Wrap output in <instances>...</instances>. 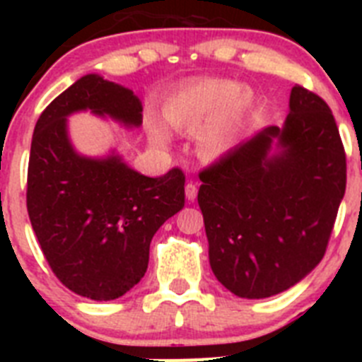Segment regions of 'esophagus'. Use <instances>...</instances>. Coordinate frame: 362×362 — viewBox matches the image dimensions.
Masks as SVG:
<instances>
[{"instance_id":"obj_1","label":"esophagus","mask_w":362,"mask_h":362,"mask_svg":"<svg viewBox=\"0 0 362 362\" xmlns=\"http://www.w3.org/2000/svg\"><path fill=\"white\" fill-rule=\"evenodd\" d=\"M185 194H187V199L188 201H194L197 197V185L196 183H187V187H185Z\"/></svg>"}]
</instances>
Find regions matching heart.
<instances>
[{"mask_svg": "<svg viewBox=\"0 0 362 362\" xmlns=\"http://www.w3.org/2000/svg\"><path fill=\"white\" fill-rule=\"evenodd\" d=\"M250 99L238 83L228 79H197L183 85L166 98L163 117L172 129L197 132V152L204 159H217L228 152L245 124ZM156 143H166V132L158 123L148 124Z\"/></svg>", "mask_w": 362, "mask_h": 362, "instance_id": "obj_1", "label": "heart"}]
</instances>
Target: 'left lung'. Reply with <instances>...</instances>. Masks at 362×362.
<instances>
[{
    "instance_id": "obj_1",
    "label": "left lung",
    "mask_w": 362,
    "mask_h": 362,
    "mask_svg": "<svg viewBox=\"0 0 362 362\" xmlns=\"http://www.w3.org/2000/svg\"><path fill=\"white\" fill-rule=\"evenodd\" d=\"M199 179L217 281L245 299L288 290L321 263L346 190V153L330 107L296 85L283 129L267 127L233 146Z\"/></svg>"
}]
</instances>
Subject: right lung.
I'll list each match as a JSON object with an SVG mask.
<instances>
[{"label":"right lung","mask_w":362,"mask_h":362,"mask_svg":"<svg viewBox=\"0 0 362 362\" xmlns=\"http://www.w3.org/2000/svg\"><path fill=\"white\" fill-rule=\"evenodd\" d=\"M90 110L139 127L143 107L124 86L86 74L41 112L28 159L27 210L56 277L81 297L112 300L148 268L150 241L185 206V174L132 170L116 153L90 159L74 150L66 117Z\"/></svg>","instance_id":"right-lung-1"}]
</instances>
